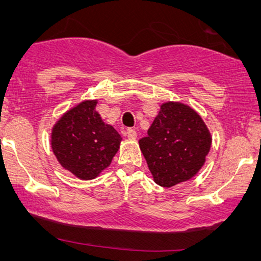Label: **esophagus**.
I'll return each mask as SVG.
<instances>
[{
	"label": "esophagus",
	"mask_w": 261,
	"mask_h": 261,
	"mask_svg": "<svg viewBox=\"0 0 261 261\" xmlns=\"http://www.w3.org/2000/svg\"><path fill=\"white\" fill-rule=\"evenodd\" d=\"M127 137L129 139H135L137 138V132H135V129H132V128H129V129H127Z\"/></svg>",
	"instance_id": "esophagus-1"
}]
</instances>
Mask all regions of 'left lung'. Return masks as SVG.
Wrapping results in <instances>:
<instances>
[{
  "mask_svg": "<svg viewBox=\"0 0 261 261\" xmlns=\"http://www.w3.org/2000/svg\"><path fill=\"white\" fill-rule=\"evenodd\" d=\"M154 181L171 188L190 179L205 162L212 138L201 117L181 103H164L139 141Z\"/></svg>",
  "mask_w": 261,
  "mask_h": 261,
  "instance_id": "1",
  "label": "left lung"
}]
</instances>
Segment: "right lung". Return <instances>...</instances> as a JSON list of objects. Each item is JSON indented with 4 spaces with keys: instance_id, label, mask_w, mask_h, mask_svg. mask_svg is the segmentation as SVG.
<instances>
[{
    "instance_id": "obj_1",
    "label": "right lung",
    "mask_w": 261,
    "mask_h": 261,
    "mask_svg": "<svg viewBox=\"0 0 261 261\" xmlns=\"http://www.w3.org/2000/svg\"><path fill=\"white\" fill-rule=\"evenodd\" d=\"M96 101L82 102L60 119L52 132V149L64 169L92 179L112 163L121 137L95 112Z\"/></svg>"
}]
</instances>
